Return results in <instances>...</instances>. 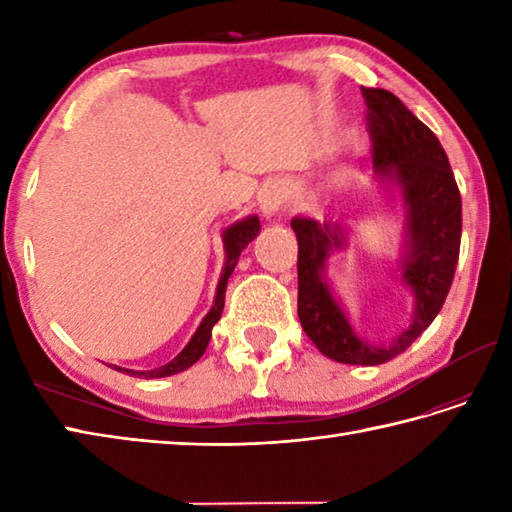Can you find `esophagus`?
Listing matches in <instances>:
<instances>
[{"label":"esophagus","instance_id":"34e87169","mask_svg":"<svg viewBox=\"0 0 512 512\" xmlns=\"http://www.w3.org/2000/svg\"><path fill=\"white\" fill-rule=\"evenodd\" d=\"M288 200V187L284 182H270L259 193V211H262L266 217H275L284 209V204Z\"/></svg>","mask_w":512,"mask_h":512}]
</instances>
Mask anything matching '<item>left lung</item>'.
<instances>
[{"mask_svg":"<svg viewBox=\"0 0 512 512\" xmlns=\"http://www.w3.org/2000/svg\"><path fill=\"white\" fill-rule=\"evenodd\" d=\"M374 140V182L405 209L396 270L411 297V321L396 339L369 343L358 336L328 279L330 257L350 244L343 220H290L299 242L297 312L310 341L336 363L380 365L396 358L438 317L460 257L462 200L436 134L398 96L363 88Z\"/></svg>","mask_w":512,"mask_h":512,"instance_id":"left-lung-1","label":"left lung"}]
</instances>
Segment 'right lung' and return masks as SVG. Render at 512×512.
Here are the masks:
<instances>
[{
	"label": "right lung",
	"instance_id": "right-lung-1",
	"mask_svg": "<svg viewBox=\"0 0 512 512\" xmlns=\"http://www.w3.org/2000/svg\"><path fill=\"white\" fill-rule=\"evenodd\" d=\"M259 231H262V224H259L257 215H248V217H244V220H237L231 226L224 228L222 242H224L226 259H224L220 281H217L213 306H211L209 312L204 314V319L200 321L198 330H195V334L191 336L189 343L184 345V350L176 358H173V361L165 363L162 367H156V369H147V372H138V369H125V367H118V365H110V367H114L116 372L138 376V378H165V376L180 374V372H184V369H189L195 361H200V356L206 352V345H209V341H211L213 325L220 321V317H222L228 277L233 275V270L237 266L239 255H242V250L250 242H253V239L259 235Z\"/></svg>",
	"mask_w": 512,
	"mask_h": 512
}]
</instances>
